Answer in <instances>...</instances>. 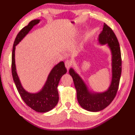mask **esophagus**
<instances>
[{
  "label": "esophagus",
  "instance_id": "obj_1",
  "mask_svg": "<svg viewBox=\"0 0 135 135\" xmlns=\"http://www.w3.org/2000/svg\"><path fill=\"white\" fill-rule=\"evenodd\" d=\"M65 67L67 68V69L68 70H69V68L72 66V62H71L70 60H67V61H65Z\"/></svg>",
  "mask_w": 135,
  "mask_h": 135
}]
</instances>
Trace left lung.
<instances>
[{
	"label": "left lung",
	"instance_id": "1",
	"mask_svg": "<svg viewBox=\"0 0 135 135\" xmlns=\"http://www.w3.org/2000/svg\"><path fill=\"white\" fill-rule=\"evenodd\" d=\"M98 41L101 45H107L111 53L112 78L107 90L103 92L89 90L84 80L74 68H71L69 70L76 89L79 104L85 110L91 112L103 110L114 100L118 89L122 71L121 50L118 41L113 31L105 23L103 31L99 35Z\"/></svg>",
	"mask_w": 135,
	"mask_h": 135
}]
</instances>
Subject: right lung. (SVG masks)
<instances>
[{
	"mask_svg": "<svg viewBox=\"0 0 135 135\" xmlns=\"http://www.w3.org/2000/svg\"><path fill=\"white\" fill-rule=\"evenodd\" d=\"M40 21L41 20L31 21L17 35L13 47L11 71L17 90L26 104L38 113H46L52 110L58 103L59 97L57 86L62 76L67 73L64 62L61 61L54 66L49 74L44 86L38 92L33 93L28 92L22 86L17 73L15 63L16 46Z\"/></svg>",
	"mask_w": 135,
	"mask_h": 135,
	"instance_id": "obj_1",
	"label": "right lung"
}]
</instances>
